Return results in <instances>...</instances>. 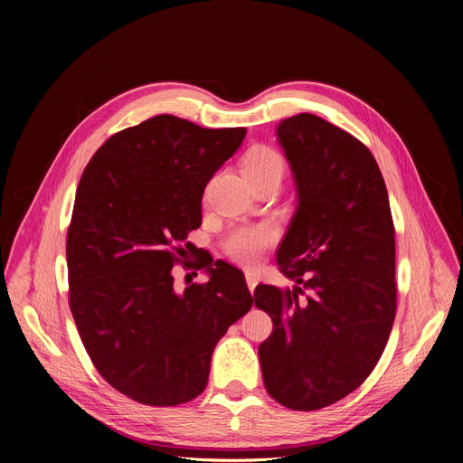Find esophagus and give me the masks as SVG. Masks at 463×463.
I'll list each match as a JSON object with an SVG mask.
<instances>
[{
	"label": "esophagus",
	"mask_w": 463,
	"mask_h": 463,
	"mask_svg": "<svg viewBox=\"0 0 463 463\" xmlns=\"http://www.w3.org/2000/svg\"><path fill=\"white\" fill-rule=\"evenodd\" d=\"M245 278H247L249 291L253 293V291H255V288H257V284H259V274H257V272H253V270H247V272H245Z\"/></svg>",
	"instance_id": "34e87169"
}]
</instances>
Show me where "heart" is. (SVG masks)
Listing matches in <instances>:
<instances>
[{"mask_svg":"<svg viewBox=\"0 0 463 463\" xmlns=\"http://www.w3.org/2000/svg\"><path fill=\"white\" fill-rule=\"evenodd\" d=\"M284 160L279 154L269 146H255L249 150V154L243 160V175L247 174H278L282 175ZM274 240L270 230H240L235 232L228 240V253L240 262L250 264L255 262L262 250L269 247Z\"/></svg>","mask_w":463,"mask_h":463,"instance_id":"obj_1","label":"heart"}]
</instances>
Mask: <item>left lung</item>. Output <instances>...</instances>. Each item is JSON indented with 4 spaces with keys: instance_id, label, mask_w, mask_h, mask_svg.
<instances>
[{
    "instance_id": "1",
    "label": "left lung",
    "mask_w": 463,
    "mask_h": 463,
    "mask_svg": "<svg viewBox=\"0 0 463 463\" xmlns=\"http://www.w3.org/2000/svg\"><path fill=\"white\" fill-rule=\"evenodd\" d=\"M276 137L298 197L276 264L296 286H257L255 305L274 322L259 359L278 403L313 411L354 392L384 352L396 317L394 223L383 174L355 137L313 114L279 121Z\"/></svg>"
}]
</instances>
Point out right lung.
I'll use <instances>...</instances> for the list:
<instances>
[{
	"label": "right lung",
	"mask_w": 463,
	"mask_h": 463,
	"mask_svg": "<svg viewBox=\"0 0 463 463\" xmlns=\"http://www.w3.org/2000/svg\"><path fill=\"white\" fill-rule=\"evenodd\" d=\"M245 128L208 129L154 116L109 137L77 187L67 232L69 305L106 381L135 402L179 405L206 388L216 344L253 305L245 276L204 255L206 284L184 291L172 269L199 250L204 187Z\"/></svg>",
	"instance_id": "1"
}]
</instances>
